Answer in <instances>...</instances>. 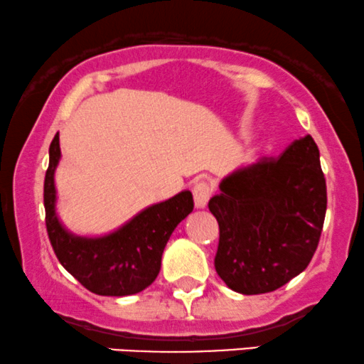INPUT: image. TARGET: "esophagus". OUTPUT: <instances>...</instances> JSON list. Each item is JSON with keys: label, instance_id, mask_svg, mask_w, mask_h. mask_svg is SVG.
Listing matches in <instances>:
<instances>
[{"label": "esophagus", "instance_id": "obj_1", "mask_svg": "<svg viewBox=\"0 0 364 364\" xmlns=\"http://www.w3.org/2000/svg\"><path fill=\"white\" fill-rule=\"evenodd\" d=\"M193 198H195V205L196 208H203L205 205L208 203L210 196H212V185L205 179H198V181L193 183Z\"/></svg>", "mask_w": 364, "mask_h": 364}]
</instances>
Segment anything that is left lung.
<instances>
[{"instance_id": "left-lung-1", "label": "left lung", "mask_w": 364, "mask_h": 364, "mask_svg": "<svg viewBox=\"0 0 364 364\" xmlns=\"http://www.w3.org/2000/svg\"><path fill=\"white\" fill-rule=\"evenodd\" d=\"M208 208L220 230L218 277L242 295L278 290L307 268L322 234L327 188L317 144L305 135L282 156L235 171Z\"/></svg>"}]
</instances>
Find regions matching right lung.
Instances as JSON below:
<instances>
[{
  "label": "right lung",
  "mask_w": 364,
  "mask_h": 364,
  "mask_svg": "<svg viewBox=\"0 0 364 364\" xmlns=\"http://www.w3.org/2000/svg\"><path fill=\"white\" fill-rule=\"evenodd\" d=\"M59 157V134H55L43 181V207L47 234L57 259L96 295L125 296L142 291L159 274L166 244L179 222L193 210V195L181 191L163 203L152 205L107 237H76L60 225L55 215L54 171Z\"/></svg>",
  "instance_id": "obj_1"
}]
</instances>
